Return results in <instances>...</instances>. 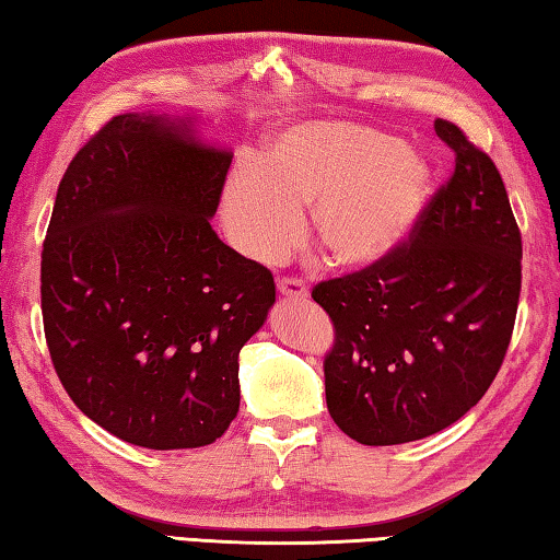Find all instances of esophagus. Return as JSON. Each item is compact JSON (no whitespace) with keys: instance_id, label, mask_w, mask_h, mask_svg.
Masks as SVG:
<instances>
[{"instance_id":"34e87169","label":"esophagus","mask_w":560,"mask_h":560,"mask_svg":"<svg viewBox=\"0 0 560 560\" xmlns=\"http://www.w3.org/2000/svg\"><path fill=\"white\" fill-rule=\"evenodd\" d=\"M279 293L281 296H287V299H306L308 296V287L306 283H303L301 279H289V277H283V279H279Z\"/></svg>"}]
</instances>
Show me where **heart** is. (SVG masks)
I'll return each mask as SVG.
<instances>
[{"label": "heart", "mask_w": 560, "mask_h": 560, "mask_svg": "<svg viewBox=\"0 0 560 560\" xmlns=\"http://www.w3.org/2000/svg\"><path fill=\"white\" fill-rule=\"evenodd\" d=\"M430 192V167L395 138L340 120L279 132L259 163H242L222 189V222L249 259L273 264L301 236L308 211L314 242L336 267L377 264L400 246Z\"/></svg>", "instance_id": "b5f03b06"}]
</instances>
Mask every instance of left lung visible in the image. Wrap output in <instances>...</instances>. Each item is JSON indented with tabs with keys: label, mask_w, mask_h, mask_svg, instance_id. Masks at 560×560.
I'll list each match as a JSON object with an SVG mask.
<instances>
[{
	"label": "left lung",
	"mask_w": 560,
	"mask_h": 560,
	"mask_svg": "<svg viewBox=\"0 0 560 560\" xmlns=\"http://www.w3.org/2000/svg\"><path fill=\"white\" fill-rule=\"evenodd\" d=\"M450 179L390 257L320 281L311 296L334 324L326 402L371 447L450 428L494 383L521 293V232L499 170L452 120Z\"/></svg>",
	"instance_id": "obj_1"
}]
</instances>
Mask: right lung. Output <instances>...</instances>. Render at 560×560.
<instances>
[{
	"instance_id": "obj_1",
	"label": "right lung",
	"mask_w": 560,
	"mask_h": 560,
	"mask_svg": "<svg viewBox=\"0 0 560 560\" xmlns=\"http://www.w3.org/2000/svg\"><path fill=\"white\" fill-rule=\"evenodd\" d=\"M232 155L126 113L66 167L42 249L54 371L79 410L148 450H192L240 412L242 346L277 299L214 234Z\"/></svg>"
}]
</instances>
